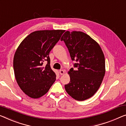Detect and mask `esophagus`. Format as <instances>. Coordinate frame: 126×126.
<instances>
[{
	"label": "esophagus",
	"mask_w": 126,
	"mask_h": 126,
	"mask_svg": "<svg viewBox=\"0 0 126 126\" xmlns=\"http://www.w3.org/2000/svg\"><path fill=\"white\" fill-rule=\"evenodd\" d=\"M59 73H60V75H62L64 74V70H63V69H60Z\"/></svg>",
	"instance_id": "obj_1"
}]
</instances>
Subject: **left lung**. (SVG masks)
I'll return each mask as SVG.
<instances>
[{
    "label": "left lung",
    "mask_w": 126,
    "mask_h": 126,
    "mask_svg": "<svg viewBox=\"0 0 126 126\" xmlns=\"http://www.w3.org/2000/svg\"><path fill=\"white\" fill-rule=\"evenodd\" d=\"M68 48L74 63L68 72L67 93L78 101L91 98L98 91L105 74V61L99 45L85 33L66 31L61 39Z\"/></svg>",
    "instance_id": "left-lung-1"
}]
</instances>
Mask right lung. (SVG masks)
<instances>
[{"mask_svg": "<svg viewBox=\"0 0 126 126\" xmlns=\"http://www.w3.org/2000/svg\"><path fill=\"white\" fill-rule=\"evenodd\" d=\"M65 31H35L22 41L15 52L14 69L21 89L28 96L38 98L45 94L56 80L48 55ZM45 62L46 66L43 65Z\"/></svg>", "mask_w": 126, "mask_h": 126, "instance_id": "right-lung-1", "label": "right lung"}]
</instances>
